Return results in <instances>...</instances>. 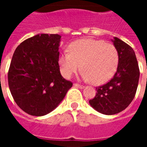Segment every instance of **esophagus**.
Masks as SVG:
<instances>
[{
	"label": "esophagus",
	"mask_w": 147,
	"mask_h": 147,
	"mask_svg": "<svg viewBox=\"0 0 147 147\" xmlns=\"http://www.w3.org/2000/svg\"><path fill=\"white\" fill-rule=\"evenodd\" d=\"M74 86H75V87H78V88H80V89H83V88H84V86L80 85V84H78V83H74Z\"/></svg>",
	"instance_id": "esophagus-1"
}]
</instances>
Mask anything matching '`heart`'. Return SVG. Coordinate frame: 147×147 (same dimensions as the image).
Segmentation results:
<instances>
[{"instance_id":"obj_1","label":"heart","mask_w":147,"mask_h":147,"mask_svg":"<svg viewBox=\"0 0 147 147\" xmlns=\"http://www.w3.org/2000/svg\"><path fill=\"white\" fill-rule=\"evenodd\" d=\"M68 51L58 58L62 76L69 79L81 67V78L100 85L107 83L117 71L119 54L116 47L104 40L84 38L71 43Z\"/></svg>"}]
</instances>
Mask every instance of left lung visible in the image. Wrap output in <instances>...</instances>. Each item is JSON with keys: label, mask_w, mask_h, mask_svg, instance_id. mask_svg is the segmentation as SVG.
I'll return each instance as SVG.
<instances>
[{"label": "left lung", "mask_w": 147, "mask_h": 147, "mask_svg": "<svg viewBox=\"0 0 147 147\" xmlns=\"http://www.w3.org/2000/svg\"><path fill=\"white\" fill-rule=\"evenodd\" d=\"M113 45L119 54V64L113 79L96 88L95 97L90 100V106L105 115H113L130 105L136 95L139 80V69L133 49L114 37Z\"/></svg>", "instance_id": "obj_1"}]
</instances>
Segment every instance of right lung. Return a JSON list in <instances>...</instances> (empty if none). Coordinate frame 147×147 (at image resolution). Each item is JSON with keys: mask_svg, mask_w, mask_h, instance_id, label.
Listing matches in <instances>:
<instances>
[{"mask_svg": "<svg viewBox=\"0 0 147 147\" xmlns=\"http://www.w3.org/2000/svg\"><path fill=\"white\" fill-rule=\"evenodd\" d=\"M61 38L59 34H36L22 42L12 56L9 89L18 106L31 116L49 113L72 86L60 71Z\"/></svg>", "mask_w": 147, "mask_h": 147, "instance_id": "add662e5", "label": "right lung"}]
</instances>
